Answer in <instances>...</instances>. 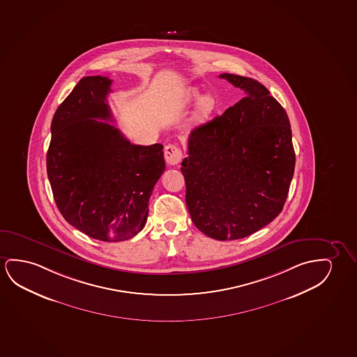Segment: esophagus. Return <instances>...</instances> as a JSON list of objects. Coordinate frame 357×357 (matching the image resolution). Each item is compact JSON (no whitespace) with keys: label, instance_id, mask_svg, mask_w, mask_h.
Instances as JSON below:
<instances>
[{"label":"esophagus","instance_id":"obj_1","mask_svg":"<svg viewBox=\"0 0 357 357\" xmlns=\"http://www.w3.org/2000/svg\"><path fill=\"white\" fill-rule=\"evenodd\" d=\"M183 157V152L176 145L165 146V158L168 165H176L179 163Z\"/></svg>","mask_w":357,"mask_h":357}]
</instances>
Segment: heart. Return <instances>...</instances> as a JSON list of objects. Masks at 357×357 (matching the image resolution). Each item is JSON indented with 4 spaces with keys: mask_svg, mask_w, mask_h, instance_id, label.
<instances>
[{
    "mask_svg": "<svg viewBox=\"0 0 357 357\" xmlns=\"http://www.w3.org/2000/svg\"><path fill=\"white\" fill-rule=\"evenodd\" d=\"M199 98H200V92L197 89H190L183 99V104L192 105ZM215 108H216V99L213 98L212 96H204L197 103V110L194 114V120L197 121V124L205 123L210 118V115Z\"/></svg>",
    "mask_w": 357,
    "mask_h": 357,
    "instance_id": "1",
    "label": "heart"
}]
</instances>
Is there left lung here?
I'll list each match as a JSON object with an SVG mask.
<instances>
[{"label": "left lung", "mask_w": 357, "mask_h": 357, "mask_svg": "<svg viewBox=\"0 0 357 357\" xmlns=\"http://www.w3.org/2000/svg\"><path fill=\"white\" fill-rule=\"evenodd\" d=\"M220 77L245 97L192 130L181 169L194 225L213 239L232 241L279 216L296 155L289 116L266 87L232 73Z\"/></svg>", "instance_id": "obj_1"}]
</instances>
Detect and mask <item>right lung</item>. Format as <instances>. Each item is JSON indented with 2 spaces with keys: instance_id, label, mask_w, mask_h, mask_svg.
Returning <instances> with one entry per match:
<instances>
[{
  "instance_id": "obj_1",
  "label": "right lung",
  "mask_w": 357,
  "mask_h": 357,
  "mask_svg": "<svg viewBox=\"0 0 357 357\" xmlns=\"http://www.w3.org/2000/svg\"><path fill=\"white\" fill-rule=\"evenodd\" d=\"M112 79L83 77L54 114L47 178L63 218L88 237L119 242L145 227L165 169L163 146L134 145L112 121Z\"/></svg>"
}]
</instances>
